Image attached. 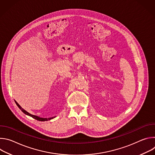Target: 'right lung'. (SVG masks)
I'll return each mask as SVG.
<instances>
[{"mask_svg":"<svg viewBox=\"0 0 155 155\" xmlns=\"http://www.w3.org/2000/svg\"><path fill=\"white\" fill-rule=\"evenodd\" d=\"M15 103H16V104L17 105V106L19 107V108L20 110H21V111L23 112L25 114H26V115H28V116H29V117H32L33 118H34V119H35V120H38V121H48V120H52L53 118H54L56 117H53L47 118H41V117H39L36 116V115H33L29 114V112H28L27 111H26V110H25V109H23V108H22V107L18 104V102H17L16 101H15Z\"/></svg>","mask_w":155,"mask_h":155,"instance_id":"right-lung-1","label":"right lung"}]
</instances>
